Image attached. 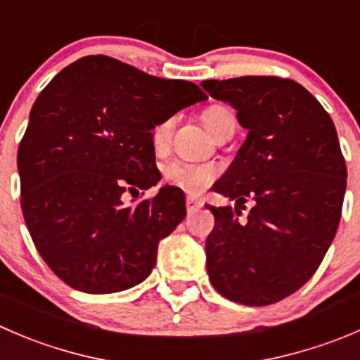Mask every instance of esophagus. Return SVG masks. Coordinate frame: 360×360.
Returning <instances> with one entry per match:
<instances>
[{
  "mask_svg": "<svg viewBox=\"0 0 360 360\" xmlns=\"http://www.w3.org/2000/svg\"><path fill=\"white\" fill-rule=\"evenodd\" d=\"M200 207H202L200 200H195V198H186V211L190 212V214L197 212Z\"/></svg>",
  "mask_w": 360,
  "mask_h": 360,
  "instance_id": "esophagus-1",
  "label": "esophagus"
}]
</instances>
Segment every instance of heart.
<instances>
[{"instance_id":"obj_1","label":"heart","mask_w":360,"mask_h":360,"mask_svg":"<svg viewBox=\"0 0 360 360\" xmlns=\"http://www.w3.org/2000/svg\"><path fill=\"white\" fill-rule=\"evenodd\" d=\"M229 116H233V112L229 107L212 105L204 110L202 120H204L205 127H207L209 131L212 134V131L216 130V127ZM172 117H167V120L160 121V123L153 128V146H155L158 151L167 148V144H169L170 141V135H172ZM214 177L216 169L212 165H205V163H190L176 160V162H170L169 165L163 169V179H165V183L177 188V190L184 191V193L188 195H200L205 188L211 186Z\"/></svg>"}]
</instances>
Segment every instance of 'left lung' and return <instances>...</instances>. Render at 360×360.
Wrapping results in <instances>:
<instances>
[{
    "label": "left lung",
    "instance_id": "obj_1",
    "mask_svg": "<svg viewBox=\"0 0 360 360\" xmlns=\"http://www.w3.org/2000/svg\"><path fill=\"white\" fill-rule=\"evenodd\" d=\"M202 87L230 103L248 130L214 184L236 209L207 205L214 214L205 240L209 280L233 302L274 304L316 273L336 236L347 188L336 128L295 80L248 75ZM248 201L250 214L239 220Z\"/></svg>",
    "mask_w": 360,
    "mask_h": 360
}]
</instances>
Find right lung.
Returning <instances> with one entry per match:
<instances>
[{
	"label": "right lung",
	"instance_id": "obj_1",
	"mask_svg": "<svg viewBox=\"0 0 360 360\" xmlns=\"http://www.w3.org/2000/svg\"><path fill=\"white\" fill-rule=\"evenodd\" d=\"M207 100L193 82L160 79L109 56L63 68L30 112L17 153L20 207L52 273L86 294H114L151 274L158 243L186 216L181 190L155 186L153 128Z\"/></svg>",
	"mask_w": 360,
	"mask_h": 360
}]
</instances>
